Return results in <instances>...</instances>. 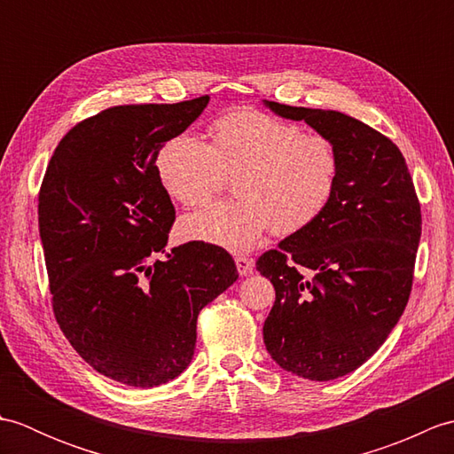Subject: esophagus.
Here are the masks:
<instances>
[{
    "instance_id": "34e87169",
    "label": "esophagus",
    "mask_w": 454,
    "mask_h": 454,
    "mask_svg": "<svg viewBox=\"0 0 454 454\" xmlns=\"http://www.w3.org/2000/svg\"><path fill=\"white\" fill-rule=\"evenodd\" d=\"M254 265L255 262L252 257H246V255H238L236 257V267H238V273L239 275H249L254 271Z\"/></svg>"
}]
</instances>
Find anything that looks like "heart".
<instances>
[{
    "mask_svg": "<svg viewBox=\"0 0 454 454\" xmlns=\"http://www.w3.org/2000/svg\"><path fill=\"white\" fill-rule=\"evenodd\" d=\"M208 134V144L179 134L156 160L161 187L187 208L205 205L234 177L238 199L183 218V239L247 252L269 230L278 238L301 234L330 208L341 158L324 134L255 109L224 114Z\"/></svg>",
    "mask_w": 454,
    "mask_h": 454,
    "instance_id": "obj_1",
    "label": "heart"
}]
</instances>
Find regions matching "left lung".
I'll return each mask as SVG.
<instances>
[{
	"label": "left lung",
	"mask_w": 454,
	"mask_h": 454,
	"mask_svg": "<svg viewBox=\"0 0 454 454\" xmlns=\"http://www.w3.org/2000/svg\"><path fill=\"white\" fill-rule=\"evenodd\" d=\"M267 105L340 150L330 208L255 263L275 286L263 325L269 355L302 379L333 380L369 361L406 310L421 207L400 148L379 130L340 111Z\"/></svg>",
	"instance_id": "obj_1"
}]
</instances>
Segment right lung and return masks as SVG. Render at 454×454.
<instances>
[{
    "label": "right lung",
    "instance_id": "right-lung-1",
    "mask_svg": "<svg viewBox=\"0 0 454 454\" xmlns=\"http://www.w3.org/2000/svg\"><path fill=\"white\" fill-rule=\"evenodd\" d=\"M207 103L117 105L78 122L38 192L56 322L85 363L129 387H160L185 371L199 312L238 278L232 255L212 244L158 257L176 222L158 153Z\"/></svg>",
    "mask_w": 454,
    "mask_h": 454
}]
</instances>
